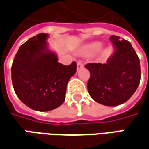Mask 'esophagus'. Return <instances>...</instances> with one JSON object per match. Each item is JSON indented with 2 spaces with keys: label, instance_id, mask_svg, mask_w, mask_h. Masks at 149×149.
Instances as JSON below:
<instances>
[{
  "label": "esophagus",
  "instance_id": "esophagus-1",
  "mask_svg": "<svg viewBox=\"0 0 149 149\" xmlns=\"http://www.w3.org/2000/svg\"><path fill=\"white\" fill-rule=\"evenodd\" d=\"M77 71L80 70L81 68H82L83 67V63H81V61H77Z\"/></svg>",
  "mask_w": 149,
  "mask_h": 149
}]
</instances>
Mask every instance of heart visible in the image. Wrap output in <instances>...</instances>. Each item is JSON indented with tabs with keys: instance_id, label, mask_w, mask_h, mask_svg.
Returning a JSON list of instances; mask_svg holds the SVG:
<instances>
[{
	"instance_id": "heart-1",
	"label": "heart",
	"mask_w": 149,
	"mask_h": 149,
	"mask_svg": "<svg viewBox=\"0 0 149 149\" xmlns=\"http://www.w3.org/2000/svg\"><path fill=\"white\" fill-rule=\"evenodd\" d=\"M100 42H93V43H91V44H89V45L85 48V52L87 54H91L94 53L95 51L96 50H98V49H100Z\"/></svg>"
}]
</instances>
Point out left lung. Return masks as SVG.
Here are the masks:
<instances>
[{"instance_id": "obj_1", "label": "left lung", "mask_w": 149, "mask_h": 149, "mask_svg": "<svg viewBox=\"0 0 149 149\" xmlns=\"http://www.w3.org/2000/svg\"><path fill=\"white\" fill-rule=\"evenodd\" d=\"M115 52L106 63L86 64L91 77L88 92L93 100L106 106L124 104L137 90L141 77L140 63L135 50L128 40L110 36Z\"/></svg>"}]
</instances>
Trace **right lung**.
<instances>
[{
	"label": "right lung",
	"mask_w": 149,
	"mask_h": 149,
	"mask_svg": "<svg viewBox=\"0 0 149 149\" xmlns=\"http://www.w3.org/2000/svg\"><path fill=\"white\" fill-rule=\"evenodd\" d=\"M48 34L31 37L19 47L11 67L13 87L30 109L46 112L65 100L67 84L77 71V63L63 65L47 48Z\"/></svg>",
	"instance_id": "add662e5"
}]
</instances>
